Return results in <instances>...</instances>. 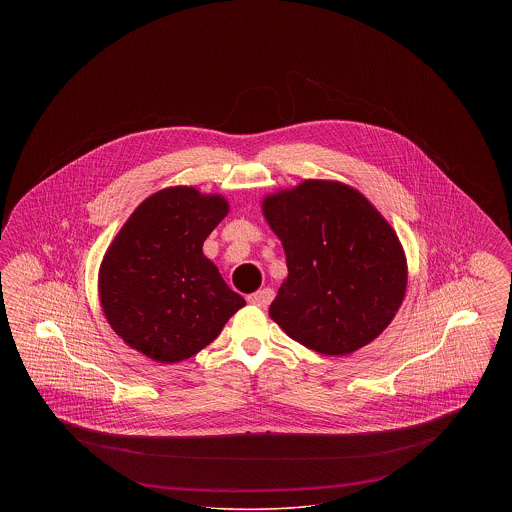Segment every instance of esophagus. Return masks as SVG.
<instances>
[{
	"label": "esophagus",
	"instance_id": "1",
	"mask_svg": "<svg viewBox=\"0 0 512 512\" xmlns=\"http://www.w3.org/2000/svg\"><path fill=\"white\" fill-rule=\"evenodd\" d=\"M272 299H274V292H272L270 288H265V290H259V292L247 295V301H249L251 305H255V307H261V309H267Z\"/></svg>",
	"mask_w": 512,
	"mask_h": 512
}]
</instances>
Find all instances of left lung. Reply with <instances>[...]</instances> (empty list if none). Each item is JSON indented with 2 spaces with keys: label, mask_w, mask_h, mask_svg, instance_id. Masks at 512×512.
Listing matches in <instances>:
<instances>
[{
  "label": "left lung",
  "mask_w": 512,
  "mask_h": 512,
  "mask_svg": "<svg viewBox=\"0 0 512 512\" xmlns=\"http://www.w3.org/2000/svg\"><path fill=\"white\" fill-rule=\"evenodd\" d=\"M288 276L268 315L320 355H349L376 340L399 311L409 280L390 222L359 190L309 178L265 195Z\"/></svg>",
  "instance_id": "8db88e82"
}]
</instances>
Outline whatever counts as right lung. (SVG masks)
I'll list each match as a JSON object with an SVG mask.
<instances>
[{
  "mask_svg": "<svg viewBox=\"0 0 512 512\" xmlns=\"http://www.w3.org/2000/svg\"><path fill=\"white\" fill-rule=\"evenodd\" d=\"M230 211L226 197L171 186L146 197L99 265L103 315L122 341L155 363H180L215 340L245 305L203 242Z\"/></svg>",
  "mask_w": 512,
  "mask_h": 512,
  "instance_id": "right-lung-1",
  "label": "right lung"
}]
</instances>
